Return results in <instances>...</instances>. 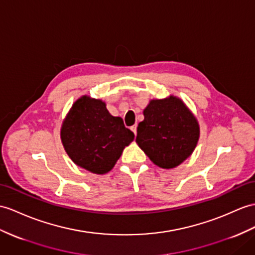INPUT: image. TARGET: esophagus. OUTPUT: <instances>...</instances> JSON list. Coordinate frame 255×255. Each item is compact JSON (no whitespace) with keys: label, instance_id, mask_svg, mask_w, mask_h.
I'll return each mask as SVG.
<instances>
[{"label":"esophagus","instance_id":"34e87169","mask_svg":"<svg viewBox=\"0 0 255 255\" xmlns=\"http://www.w3.org/2000/svg\"><path fill=\"white\" fill-rule=\"evenodd\" d=\"M131 129H132V132L136 135V133H137V126H136V124H134V126L131 127Z\"/></svg>","mask_w":255,"mask_h":255}]
</instances>
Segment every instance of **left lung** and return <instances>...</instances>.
<instances>
[{
	"label": "left lung",
	"mask_w": 255,
	"mask_h": 255,
	"mask_svg": "<svg viewBox=\"0 0 255 255\" xmlns=\"http://www.w3.org/2000/svg\"><path fill=\"white\" fill-rule=\"evenodd\" d=\"M137 127L136 141L154 164L172 169L187 159L199 139V124L181 99L149 103Z\"/></svg>",
	"instance_id": "8db88e82"
}]
</instances>
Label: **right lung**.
I'll return each instance as SVG.
<instances>
[{
  "label": "right lung",
  "mask_w": 255,
  "mask_h": 255,
  "mask_svg": "<svg viewBox=\"0 0 255 255\" xmlns=\"http://www.w3.org/2000/svg\"><path fill=\"white\" fill-rule=\"evenodd\" d=\"M60 136L73 162L95 174L113 169L124 147L134 139V133L120 117L111 116L101 99L88 96L73 104Z\"/></svg>",
  "instance_id": "add662e5"
}]
</instances>
